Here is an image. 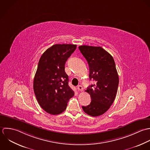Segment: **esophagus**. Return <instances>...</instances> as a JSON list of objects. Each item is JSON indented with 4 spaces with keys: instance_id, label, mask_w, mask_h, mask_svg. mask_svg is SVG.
Instances as JSON below:
<instances>
[{
    "instance_id": "34e87169",
    "label": "esophagus",
    "mask_w": 150,
    "mask_h": 150,
    "mask_svg": "<svg viewBox=\"0 0 150 150\" xmlns=\"http://www.w3.org/2000/svg\"><path fill=\"white\" fill-rule=\"evenodd\" d=\"M78 89L79 91H82L83 90V88L81 85H79V86H78Z\"/></svg>"
}]
</instances>
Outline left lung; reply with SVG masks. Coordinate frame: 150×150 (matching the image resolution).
<instances>
[{"label":"left lung","mask_w":150,"mask_h":150,"mask_svg":"<svg viewBox=\"0 0 150 150\" xmlns=\"http://www.w3.org/2000/svg\"><path fill=\"white\" fill-rule=\"evenodd\" d=\"M79 49L89 67V78L96 81L85 91L91 103L82 106L85 113L92 117L104 114L114 101L119 84V76L112 56L101 47L83 45Z\"/></svg>","instance_id":"8db88e82"}]
</instances>
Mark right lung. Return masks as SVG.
I'll return each mask as SVG.
<instances>
[{"instance_id":"add662e5","label":"right lung","mask_w":150,"mask_h":150,"mask_svg":"<svg viewBox=\"0 0 150 150\" xmlns=\"http://www.w3.org/2000/svg\"><path fill=\"white\" fill-rule=\"evenodd\" d=\"M76 45L56 44L42 55L33 79V90L40 106L47 113L57 115L67 108L74 91L68 86L65 64Z\"/></svg>"}]
</instances>
